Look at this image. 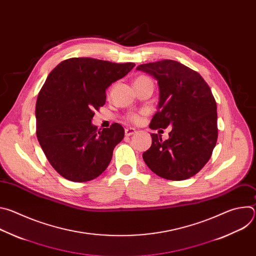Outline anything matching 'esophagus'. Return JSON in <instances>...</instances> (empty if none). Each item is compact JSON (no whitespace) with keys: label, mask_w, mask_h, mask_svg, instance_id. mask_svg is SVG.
<instances>
[{"label":"esophagus","mask_w":256,"mask_h":256,"mask_svg":"<svg viewBox=\"0 0 256 256\" xmlns=\"http://www.w3.org/2000/svg\"><path fill=\"white\" fill-rule=\"evenodd\" d=\"M136 132V130L134 128H126L124 130V134H126V136H130L134 134Z\"/></svg>","instance_id":"34e87169"}]
</instances>
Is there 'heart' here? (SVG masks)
<instances>
[{
    "instance_id": "1",
    "label": "heart",
    "mask_w": 256,
    "mask_h": 256,
    "mask_svg": "<svg viewBox=\"0 0 256 256\" xmlns=\"http://www.w3.org/2000/svg\"><path fill=\"white\" fill-rule=\"evenodd\" d=\"M142 80H148V78H146V77H142H142L136 78L134 82L142 81ZM142 114H142H130L126 116V118H128V122H132V124H138V122H140Z\"/></svg>"
}]
</instances>
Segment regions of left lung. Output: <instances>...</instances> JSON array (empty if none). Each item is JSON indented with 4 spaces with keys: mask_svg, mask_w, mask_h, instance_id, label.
<instances>
[{
    "mask_svg": "<svg viewBox=\"0 0 256 256\" xmlns=\"http://www.w3.org/2000/svg\"><path fill=\"white\" fill-rule=\"evenodd\" d=\"M153 76L160 100L150 128L172 126L169 138L151 134L152 144L142 159L158 176L184 180L210 160L216 144V104L210 88L198 72L176 60H163L136 66Z\"/></svg>",
    "mask_w": 256,
    "mask_h": 256,
    "instance_id": "obj_1",
    "label": "left lung"
}]
</instances>
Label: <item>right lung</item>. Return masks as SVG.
Segmentation results:
<instances>
[{
	"mask_svg": "<svg viewBox=\"0 0 256 256\" xmlns=\"http://www.w3.org/2000/svg\"><path fill=\"white\" fill-rule=\"evenodd\" d=\"M134 66L72 58L50 72L36 101V136L50 165L66 179L90 181L110 163L124 130L120 124L97 130L91 120L105 104L106 89Z\"/></svg>",
	"mask_w": 256,
	"mask_h": 256,
	"instance_id": "1",
	"label": "right lung"
}]
</instances>
